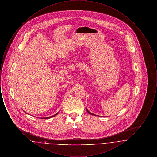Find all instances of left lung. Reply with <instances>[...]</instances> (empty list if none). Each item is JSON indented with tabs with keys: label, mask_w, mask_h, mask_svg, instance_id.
Returning a JSON list of instances; mask_svg holds the SVG:
<instances>
[{
	"label": "left lung",
	"mask_w": 157,
	"mask_h": 157,
	"mask_svg": "<svg viewBox=\"0 0 157 157\" xmlns=\"http://www.w3.org/2000/svg\"><path fill=\"white\" fill-rule=\"evenodd\" d=\"M86 111H87V112H88L90 114V115H95V114H94V113H91V112H90L87 109H86Z\"/></svg>",
	"instance_id": "1"
}]
</instances>
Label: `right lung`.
I'll return each instance as SVG.
<instances>
[{
	"mask_svg": "<svg viewBox=\"0 0 157 157\" xmlns=\"http://www.w3.org/2000/svg\"><path fill=\"white\" fill-rule=\"evenodd\" d=\"M59 113V112H58V113H56V114H55V115H53L52 116H51V117H46V118H42V119H48V118H52L53 117H55V116H56L58 113Z\"/></svg>",
	"mask_w": 157,
	"mask_h": 157,
	"instance_id": "add662e5",
	"label": "right lung"
}]
</instances>
